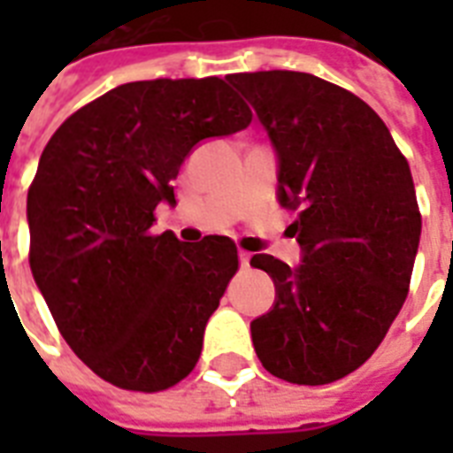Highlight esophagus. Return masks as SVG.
<instances>
[{"mask_svg":"<svg viewBox=\"0 0 453 453\" xmlns=\"http://www.w3.org/2000/svg\"><path fill=\"white\" fill-rule=\"evenodd\" d=\"M237 256H240V265H242V268L247 270L249 265H251V254H249V251H240V254H237Z\"/></svg>","mask_w":453,"mask_h":453,"instance_id":"1","label":"esophagus"}]
</instances>
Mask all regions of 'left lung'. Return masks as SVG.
Masks as SVG:
<instances>
[{"label":"left lung","instance_id":"1","mask_svg":"<svg viewBox=\"0 0 453 453\" xmlns=\"http://www.w3.org/2000/svg\"><path fill=\"white\" fill-rule=\"evenodd\" d=\"M277 157V202L296 211L301 263L251 258L275 303L251 322L273 376L324 386L362 366L407 298L421 213L407 159L376 112L315 74H230Z\"/></svg>","mask_w":453,"mask_h":453}]
</instances>
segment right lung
<instances>
[{
	"instance_id": "obj_1",
	"label": "right lung",
	"mask_w": 453,
	"mask_h": 453,
	"mask_svg": "<svg viewBox=\"0 0 453 453\" xmlns=\"http://www.w3.org/2000/svg\"><path fill=\"white\" fill-rule=\"evenodd\" d=\"M249 122L219 77L129 81L67 117L39 157L32 277L74 355L112 386L157 393L197 365L237 249L152 234V213L176 204L171 180L195 145Z\"/></svg>"
}]
</instances>
